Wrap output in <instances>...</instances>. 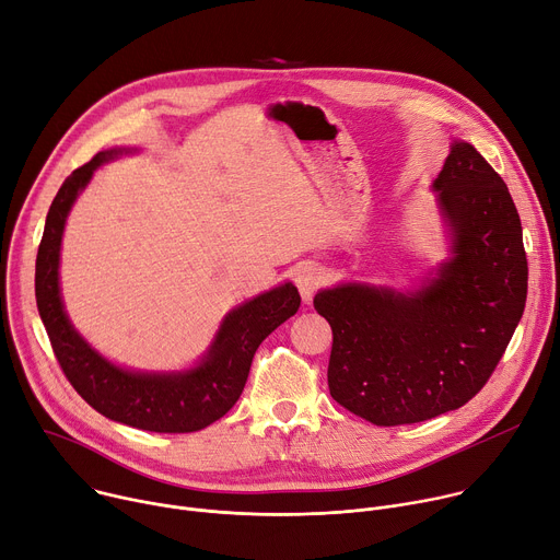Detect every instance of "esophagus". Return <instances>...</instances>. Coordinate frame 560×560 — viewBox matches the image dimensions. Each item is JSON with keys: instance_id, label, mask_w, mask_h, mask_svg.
<instances>
[{"instance_id": "1", "label": "esophagus", "mask_w": 560, "mask_h": 560, "mask_svg": "<svg viewBox=\"0 0 560 560\" xmlns=\"http://www.w3.org/2000/svg\"><path fill=\"white\" fill-rule=\"evenodd\" d=\"M323 282H325V273H323V269L320 267H304L302 271H298V276H295V284H298V291H300V295H302V300L304 302H308L312 300L314 295H316V291L323 287Z\"/></svg>"}]
</instances>
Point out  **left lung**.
Segmentation results:
<instances>
[{
    "instance_id": "obj_1",
    "label": "left lung",
    "mask_w": 560,
    "mask_h": 560,
    "mask_svg": "<svg viewBox=\"0 0 560 560\" xmlns=\"http://www.w3.org/2000/svg\"><path fill=\"white\" fill-rule=\"evenodd\" d=\"M452 258L422 289L340 284L314 298L334 331L329 392L378 427L469 402L501 362L525 308L523 226L508 184L467 142L433 179Z\"/></svg>"
}]
</instances>
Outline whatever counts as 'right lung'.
Segmentation results:
<instances>
[{
  "instance_id": "add662e5",
  "label": "right lung",
  "mask_w": 560,
  "mask_h": 560,
  "mask_svg": "<svg viewBox=\"0 0 560 560\" xmlns=\"http://www.w3.org/2000/svg\"><path fill=\"white\" fill-rule=\"evenodd\" d=\"M127 149L97 153L75 168L48 209L35 262V298L55 358L73 389L102 416L158 433H191L222 418L240 398L260 342L289 320L300 293L284 282L240 304L222 320L202 362L177 374H142L102 358L71 325L59 295V248L67 215L93 171Z\"/></svg>"
}]
</instances>
